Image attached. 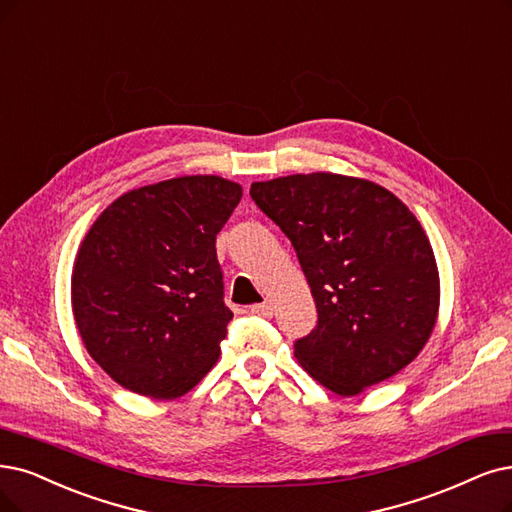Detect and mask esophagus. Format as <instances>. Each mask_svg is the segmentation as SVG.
<instances>
[{"label": "esophagus", "mask_w": 512, "mask_h": 512, "mask_svg": "<svg viewBox=\"0 0 512 512\" xmlns=\"http://www.w3.org/2000/svg\"><path fill=\"white\" fill-rule=\"evenodd\" d=\"M251 314L255 316H263V318H272L274 314V306L270 304V301H263V304H257L251 308Z\"/></svg>", "instance_id": "esophagus-1"}]
</instances>
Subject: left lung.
<instances>
[{
  "instance_id": "1",
  "label": "left lung",
  "mask_w": 512,
  "mask_h": 512,
  "mask_svg": "<svg viewBox=\"0 0 512 512\" xmlns=\"http://www.w3.org/2000/svg\"><path fill=\"white\" fill-rule=\"evenodd\" d=\"M297 251L318 323L295 342L316 382L361 394L405 369L437 323L439 270L420 221L386 187L331 173L251 185Z\"/></svg>"
}]
</instances>
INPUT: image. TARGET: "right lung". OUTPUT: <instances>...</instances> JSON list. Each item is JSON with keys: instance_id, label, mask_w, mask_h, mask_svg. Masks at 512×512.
Wrapping results in <instances>:
<instances>
[{"instance_id": "1", "label": "right lung", "mask_w": 512, "mask_h": 512, "mask_svg": "<svg viewBox=\"0 0 512 512\" xmlns=\"http://www.w3.org/2000/svg\"><path fill=\"white\" fill-rule=\"evenodd\" d=\"M242 187L215 175L145 185L88 230L71 276L88 354L122 388L151 399L192 390L232 320L215 240Z\"/></svg>"}]
</instances>
